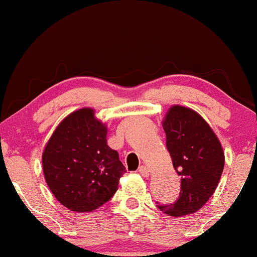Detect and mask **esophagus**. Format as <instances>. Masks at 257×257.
I'll list each match as a JSON object with an SVG mask.
<instances>
[{
	"label": "esophagus",
	"instance_id": "obj_1",
	"mask_svg": "<svg viewBox=\"0 0 257 257\" xmlns=\"http://www.w3.org/2000/svg\"><path fill=\"white\" fill-rule=\"evenodd\" d=\"M138 172H140V174L142 175L143 177H148V176H149V169L147 166H144V165L138 167Z\"/></svg>",
	"mask_w": 257,
	"mask_h": 257
}]
</instances>
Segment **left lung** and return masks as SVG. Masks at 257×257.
I'll use <instances>...</instances> for the list:
<instances>
[{"mask_svg": "<svg viewBox=\"0 0 257 257\" xmlns=\"http://www.w3.org/2000/svg\"><path fill=\"white\" fill-rule=\"evenodd\" d=\"M163 127L172 165L181 176V192L174 204L158 207L174 217L194 214L220 182L224 166L222 146L209 123L189 108H170Z\"/></svg>", "mask_w": 257, "mask_h": 257, "instance_id": "1", "label": "left lung"}]
</instances>
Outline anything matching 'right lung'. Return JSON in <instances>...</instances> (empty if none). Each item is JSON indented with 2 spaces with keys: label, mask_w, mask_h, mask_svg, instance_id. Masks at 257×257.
<instances>
[{
  "label": "right lung",
  "mask_w": 257,
  "mask_h": 257,
  "mask_svg": "<svg viewBox=\"0 0 257 257\" xmlns=\"http://www.w3.org/2000/svg\"><path fill=\"white\" fill-rule=\"evenodd\" d=\"M46 182L62 205L90 212L109 201L126 172L106 144V126L93 109L74 111L59 123L42 154Z\"/></svg>",
  "instance_id": "1"
}]
</instances>
